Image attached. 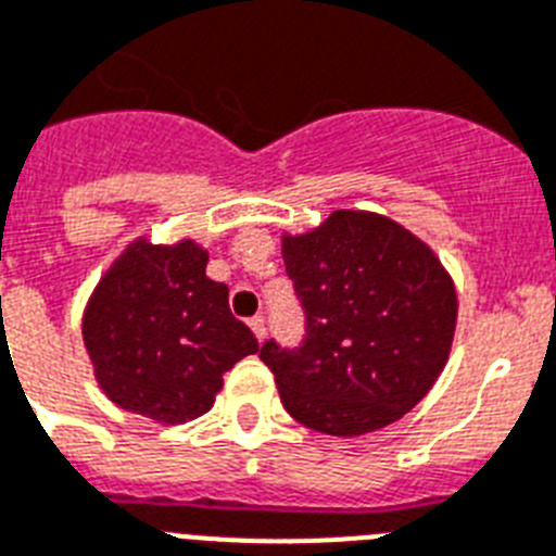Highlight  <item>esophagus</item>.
<instances>
[{"label":"esophagus","instance_id":"1","mask_svg":"<svg viewBox=\"0 0 556 556\" xmlns=\"http://www.w3.org/2000/svg\"><path fill=\"white\" fill-rule=\"evenodd\" d=\"M250 329H253V334L258 337V340H264V334H267V324H264V317L261 315L250 317Z\"/></svg>","mask_w":556,"mask_h":556}]
</instances>
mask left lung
Instances as JSON below:
<instances>
[{
  "instance_id": "1",
  "label": "left lung",
  "mask_w": 556,
  "mask_h": 556,
  "mask_svg": "<svg viewBox=\"0 0 556 556\" xmlns=\"http://www.w3.org/2000/svg\"><path fill=\"white\" fill-rule=\"evenodd\" d=\"M306 309V340L269 365L287 414L317 433L354 439L393 425L435 386L453 351L458 295L433 247L374 211H331L281 236Z\"/></svg>"
}]
</instances>
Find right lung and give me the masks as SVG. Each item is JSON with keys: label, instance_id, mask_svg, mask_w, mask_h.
<instances>
[{"label": "right lung", "instance_id": "right-lung-1", "mask_svg": "<svg viewBox=\"0 0 556 556\" xmlns=\"http://www.w3.org/2000/svg\"><path fill=\"white\" fill-rule=\"evenodd\" d=\"M197 239L123 247L84 306L80 334L98 388L109 402L154 425L207 414L225 371L258 351V340L207 278Z\"/></svg>", "mask_w": 556, "mask_h": 556}]
</instances>
